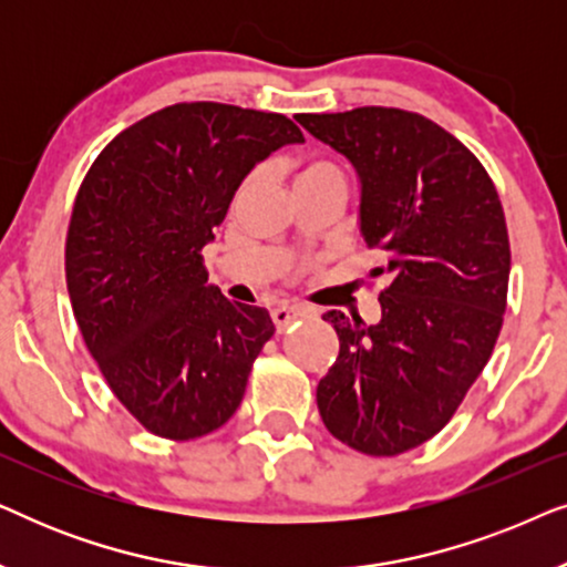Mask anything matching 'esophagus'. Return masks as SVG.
<instances>
[{
    "label": "esophagus",
    "mask_w": 567,
    "mask_h": 567,
    "mask_svg": "<svg viewBox=\"0 0 567 567\" xmlns=\"http://www.w3.org/2000/svg\"><path fill=\"white\" fill-rule=\"evenodd\" d=\"M307 315H309V309H305V307H289V305L276 307L274 312H270V317H274V324H276L278 332H284L286 328H289L291 322L305 320Z\"/></svg>",
    "instance_id": "obj_1"
}]
</instances>
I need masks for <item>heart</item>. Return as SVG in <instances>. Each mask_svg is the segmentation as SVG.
I'll return each mask as SVG.
<instances>
[{
    "label": "heart",
    "mask_w": 567,
    "mask_h": 567,
    "mask_svg": "<svg viewBox=\"0 0 567 567\" xmlns=\"http://www.w3.org/2000/svg\"><path fill=\"white\" fill-rule=\"evenodd\" d=\"M317 177H340V173H338L336 165H330V162H309V165L299 167L297 183L317 181Z\"/></svg>",
    "instance_id": "obj_1"
}]
</instances>
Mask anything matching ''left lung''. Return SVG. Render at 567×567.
I'll return each instance as SVG.
<instances>
[{"label": "left lung", "instance_id": "1", "mask_svg": "<svg viewBox=\"0 0 567 567\" xmlns=\"http://www.w3.org/2000/svg\"><path fill=\"white\" fill-rule=\"evenodd\" d=\"M355 167L361 235L386 289L382 320L322 315L340 351L317 384L322 423L369 456L421 446L452 421L498 340L511 247L498 190L439 123L400 107L299 113Z\"/></svg>", "mask_w": 567, "mask_h": 567}]
</instances>
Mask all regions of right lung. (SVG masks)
Here are the masks:
<instances>
[{"instance_id": "add662e5", "label": "right lung", "mask_w": 567, "mask_h": 567, "mask_svg": "<svg viewBox=\"0 0 567 567\" xmlns=\"http://www.w3.org/2000/svg\"><path fill=\"white\" fill-rule=\"evenodd\" d=\"M305 134L281 113L177 103L121 131L84 175L66 231V289L84 346L154 436L221 429L274 320L208 284L214 239L247 173Z\"/></svg>"}]
</instances>
